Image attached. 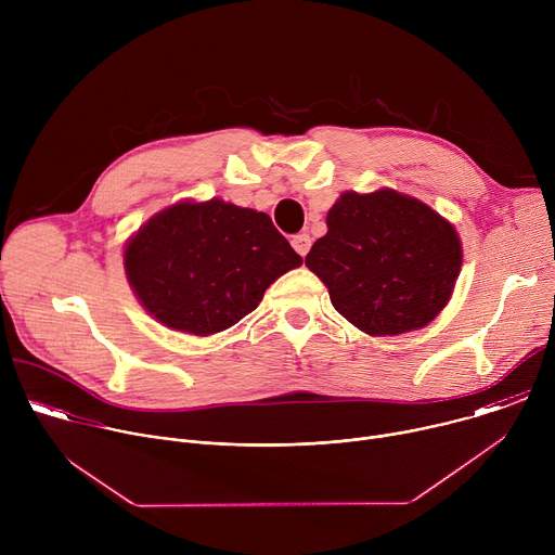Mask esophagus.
Returning a JSON list of instances; mask_svg holds the SVG:
<instances>
[{
  "label": "esophagus",
  "instance_id": "1",
  "mask_svg": "<svg viewBox=\"0 0 555 555\" xmlns=\"http://www.w3.org/2000/svg\"><path fill=\"white\" fill-rule=\"evenodd\" d=\"M292 246H294V250H296L300 257H305V255L309 253V248H311V240H309V234H307V232L294 234V236H292Z\"/></svg>",
  "mask_w": 555,
  "mask_h": 555
}]
</instances>
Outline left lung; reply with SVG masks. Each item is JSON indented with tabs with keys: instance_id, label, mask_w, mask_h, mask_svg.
Returning a JSON list of instances; mask_svg holds the SVG:
<instances>
[{
	"instance_id": "8db88e82",
	"label": "left lung",
	"mask_w": 555,
	"mask_h": 555,
	"mask_svg": "<svg viewBox=\"0 0 555 555\" xmlns=\"http://www.w3.org/2000/svg\"><path fill=\"white\" fill-rule=\"evenodd\" d=\"M456 230L420 199L345 193L305 257L332 305L371 336L406 334L446 307L461 270Z\"/></svg>"
}]
</instances>
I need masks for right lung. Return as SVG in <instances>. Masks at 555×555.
Returning a JSON list of instances; mask_svg holds the SVG:
<instances>
[{"label": "right lung", "mask_w": 555, "mask_h": 555, "mask_svg": "<svg viewBox=\"0 0 555 555\" xmlns=\"http://www.w3.org/2000/svg\"><path fill=\"white\" fill-rule=\"evenodd\" d=\"M300 263L266 212L221 199L163 210L125 250L127 279L146 311L195 336L240 323Z\"/></svg>", "instance_id": "add662e5"}]
</instances>
